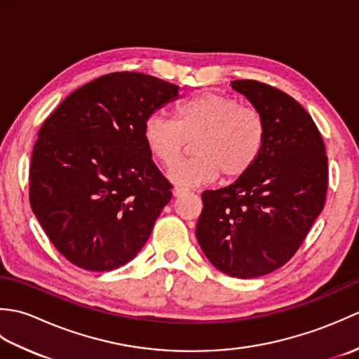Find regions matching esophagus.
I'll return each mask as SVG.
<instances>
[{"label":"esophagus","instance_id":"obj_1","mask_svg":"<svg viewBox=\"0 0 359 359\" xmlns=\"http://www.w3.org/2000/svg\"><path fill=\"white\" fill-rule=\"evenodd\" d=\"M188 193H189V189H188V188H184V187H175V188L172 189V194H174L175 197L187 196Z\"/></svg>","mask_w":359,"mask_h":359}]
</instances>
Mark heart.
Returning <instances> with one entry per match:
<instances>
[{"instance_id": "1", "label": "heart", "mask_w": 359, "mask_h": 359, "mask_svg": "<svg viewBox=\"0 0 359 359\" xmlns=\"http://www.w3.org/2000/svg\"><path fill=\"white\" fill-rule=\"evenodd\" d=\"M262 114L241 106L234 97L205 90L175 104L174 120L151 114L143 123V140L151 156L171 170L193 142L194 157L171 171V180L194 187L245 175L261 156L265 143Z\"/></svg>"}]
</instances>
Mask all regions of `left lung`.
Returning a JSON list of instances; mask_svg holds the SVG:
<instances>
[{
    "label": "left lung",
    "mask_w": 359,
    "mask_h": 359,
    "mask_svg": "<svg viewBox=\"0 0 359 359\" xmlns=\"http://www.w3.org/2000/svg\"><path fill=\"white\" fill-rule=\"evenodd\" d=\"M231 88L262 114L265 143L245 175L202 193L196 236L217 270L250 279L278 270L301 247L324 208L329 166L313 118L293 97L256 80Z\"/></svg>",
    "instance_id": "obj_1"
}]
</instances>
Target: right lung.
Listing matches in <instances>:
<instances>
[{"instance_id":"add662e5","label":"right lung","mask_w":359,"mask_h":359,"mask_svg":"<svg viewBox=\"0 0 359 359\" xmlns=\"http://www.w3.org/2000/svg\"><path fill=\"white\" fill-rule=\"evenodd\" d=\"M179 86L114 72L74 90L46 118L32 151L29 201L60 253L89 271L128 264L171 201L143 123Z\"/></svg>"}]
</instances>
